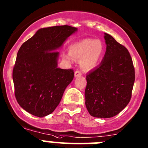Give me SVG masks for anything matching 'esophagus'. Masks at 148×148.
I'll use <instances>...</instances> for the list:
<instances>
[{
  "label": "esophagus",
  "instance_id": "esophagus-1",
  "mask_svg": "<svg viewBox=\"0 0 148 148\" xmlns=\"http://www.w3.org/2000/svg\"><path fill=\"white\" fill-rule=\"evenodd\" d=\"M81 75H82V71H79V70H77V71H76L75 72H74V76H75V77H80Z\"/></svg>",
  "mask_w": 148,
  "mask_h": 148
}]
</instances>
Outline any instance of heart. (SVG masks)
Here are the masks:
<instances>
[{
  "label": "heart",
  "mask_w": 148,
  "mask_h": 148,
  "mask_svg": "<svg viewBox=\"0 0 148 148\" xmlns=\"http://www.w3.org/2000/svg\"><path fill=\"white\" fill-rule=\"evenodd\" d=\"M103 52V45L99 40L86 38L69 47V54L64 53V59L71 62L72 59L80 60L81 67L84 70L94 68L99 62Z\"/></svg>",
  "instance_id": "1"
}]
</instances>
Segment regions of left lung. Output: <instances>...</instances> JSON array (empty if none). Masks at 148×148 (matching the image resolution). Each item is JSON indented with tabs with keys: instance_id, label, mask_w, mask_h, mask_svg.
<instances>
[{
	"instance_id": "left-lung-1",
	"label": "left lung",
	"mask_w": 148,
	"mask_h": 148,
	"mask_svg": "<svg viewBox=\"0 0 148 148\" xmlns=\"http://www.w3.org/2000/svg\"><path fill=\"white\" fill-rule=\"evenodd\" d=\"M105 54L98 67L86 74L85 104L92 116L110 118L130 102L135 72L127 49L104 34Z\"/></svg>"
}]
</instances>
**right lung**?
<instances>
[{
    "mask_svg": "<svg viewBox=\"0 0 148 148\" xmlns=\"http://www.w3.org/2000/svg\"><path fill=\"white\" fill-rule=\"evenodd\" d=\"M77 31L66 25L41 28L19 49L13 70L15 96L30 114L45 117L60 103L74 73L58 68L56 50Z\"/></svg>",
    "mask_w": 148,
    "mask_h": 148,
    "instance_id": "right-lung-1",
    "label": "right lung"
}]
</instances>
